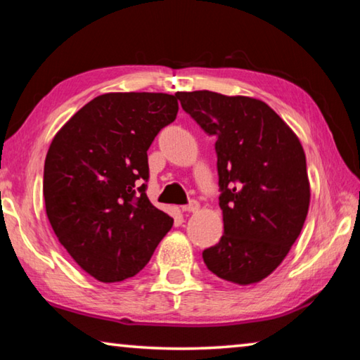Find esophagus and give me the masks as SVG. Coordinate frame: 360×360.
Segmentation results:
<instances>
[{"mask_svg": "<svg viewBox=\"0 0 360 360\" xmlns=\"http://www.w3.org/2000/svg\"><path fill=\"white\" fill-rule=\"evenodd\" d=\"M198 210H200V203L195 202V200H192V202L188 205L182 206V211H186V212H197Z\"/></svg>", "mask_w": 360, "mask_h": 360, "instance_id": "34e87169", "label": "esophagus"}]
</instances>
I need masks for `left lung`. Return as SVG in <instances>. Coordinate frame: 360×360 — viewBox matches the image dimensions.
Returning <instances> with one entry per match:
<instances>
[{
  "mask_svg": "<svg viewBox=\"0 0 360 360\" xmlns=\"http://www.w3.org/2000/svg\"><path fill=\"white\" fill-rule=\"evenodd\" d=\"M176 96L216 138L224 235L203 251L205 264L229 283H259L284 260L308 214L311 193L300 139L260 100L210 90Z\"/></svg>",
  "mask_w": 360,
  "mask_h": 360,
  "instance_id": "1",
  "label": "left lung"
}]
</instances>
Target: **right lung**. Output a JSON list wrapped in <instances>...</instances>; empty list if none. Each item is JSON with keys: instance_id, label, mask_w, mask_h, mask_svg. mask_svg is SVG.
I'll return each mask as SVG.
<instances>
[{"instance_id": "add662e5", "label": "right lung", "mask_w": 360, "mask_h": 360, "mask_svg": "<svg viewBox=\"0 0 360 360\" xmlns=\"http://www.w3.org/2000/svg\"><path fill=\"white\" fill-rule=\"evenodd\" d=\"M178 96L105 94L53 136L44 163L46 212L76 264L101 283L135 276L173 219L149 202L148 149L176 119Z\"/></svg>"}]
</instances>
